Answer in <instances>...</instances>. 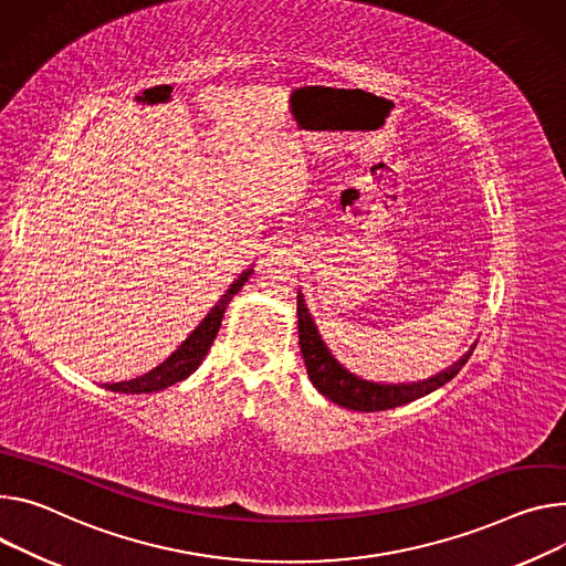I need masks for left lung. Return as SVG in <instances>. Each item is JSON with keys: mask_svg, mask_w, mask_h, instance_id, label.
<instances>
[{"mask_svg": "<svg viewBox=\"0 0 566 566\" xmlns=\"http://www.w3.org/2000/svg\"><path fill=\"white\" fill-rule=\"evenodd\" d=\"M297 329H300V352L304 358L306 375H310V379L318 388V392L338 406H345L352 410H366V413L395 408V406L416 401V399L433 392L436 388L444 386L462 370V366L470 361V356L476 347L474 345L465 356H460V361H455L451 368H447L444 373H440L431 379H424L418 384L392 386V384H373V381L358 379L352 373H347L325 347L310 312H306L302 295H297Z\"/></svg>", "mask_w": 566, "mask_h": 566, "instance_id": "left-lung-1", "label": "left lung"}]
</instances>
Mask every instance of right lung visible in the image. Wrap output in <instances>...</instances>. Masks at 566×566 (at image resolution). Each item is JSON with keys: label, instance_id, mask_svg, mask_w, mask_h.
Returning <instances> with one entry per match:
<instances>
[{"label": "right lung", "instance_id": "add662e5", "mask_svg": "<svg viewBox=\"0 0 566 566\" xmlns=\"http://www.w3.org/2000/svg\"><path fill=\"white\" fill-rule=\"evenodd\" d=\"M252 271H245L228 291L226 295L219 300V304L214 306V310L208 314V318H205L196 329L193 334H189V338L167 358L165 364H160L158 368H153L150 373L142 375V377H135L130 381H122V384H111L106 386L108 390L113 392H130V395H139V392H156V390H163V388H169L182 379H187L200 364L205 354H208V349L212 347L217 334H219V327H221V321H223V314H226V306L228 302L234 297V293L241 291V286L248 282Z\"/></svg>", "mask_w": 566, "mask_h": 566}]
</instances>
